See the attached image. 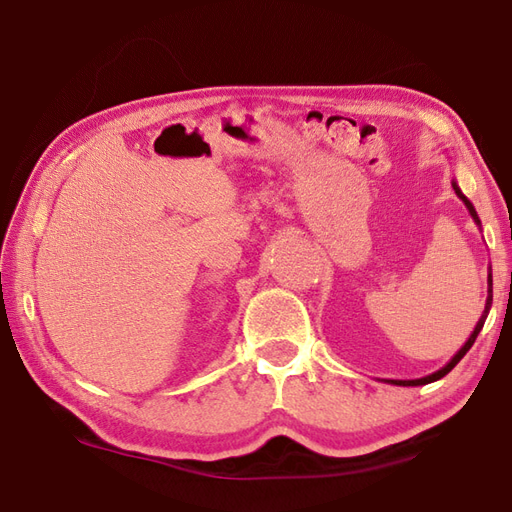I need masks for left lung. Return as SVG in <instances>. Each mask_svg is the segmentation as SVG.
<instances>
[{
  "instance_id": "8db88e82",
  "label": "left lung",
  "mask_w": 512,
  "mask_h": 512,
  "mask_svg": "<svg viewBox=\"0 0 512 512\" xmlns=\"http://www.w3.org/2000/svg\"><path fill=\"white\" fill-rule=\"evenodd\" d=\"M453 184V191H455V195H458V198L464 202V206L466 209H469V213H471V217H473V222L477 224V226H482V222H480V217H477V211H475V206L471 204V200L466 198V195L462 193V189L458 187V182H451ZM491 303H493V270L488 268V297H486V306H484V312H482V317H480V321H477V325L473 328V332H471V336L469 339H466V343L460 347L458 350V354H455L451 361L444 365V367H440L438 372H433V374H429V376H422V378H411V380H394V378H389V380H385V383H389V385H400V387H418V385H429V383H436V380H440V378H444L447 376L451 369L458 365L462 358H464V354L471 350L473 347V343H475V339H477V334L482 332V328H484V321H486V317H488V312H491Z\"/></svg>"
}]
</instances>
